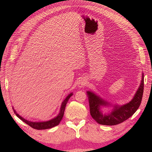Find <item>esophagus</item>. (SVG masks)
Returning <instances> with one entry per match:
<instances>
[{"mask_svg":"<svg viewBox=\"0 0 152 152\" xmlns=\"http://www.w3.org/2000/svg\"><path fill=\"white\" fill-rule=\"evenodd\" d=\"M86 86V81L84 79L80 80L79 82V84H78V86H79L80 88H81V87H83Z\"/></svg>","mask_w":152,"mask_h":152,"instance_id":"1","label":"esophagus"}]
</instances>
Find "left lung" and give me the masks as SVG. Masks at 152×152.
<instances>
[{"mask_svg":"<svg viewBox=\"0 0 152 152\" xmlns=\"http://www.w3.org/2000/svg\"><path fill=\"white\" fill-rule=\"evenodd\" d=\"M142 76L141 84L133 99L129 103L121 107L117 105L114 106L112 112L107 115H103L99 110L100 106L107 104V102H104L92 92L87 91L90 113L94 120L102 125L114 126L121 124L131 117L138 109L141 103L144 90V75L142 74Z\"/></svg>","mask_w":152,"mask_h":152,"instance_id":"1","label":"left lung"}]
</instances>
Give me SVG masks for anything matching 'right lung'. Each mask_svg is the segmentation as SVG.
Returning a JSON list of instances; mask_svg holds the SVG:
<instances>
[{"label":"right lung","instance_id":"obj_1","mask_svg":"<svg viewBox=\"0 0 152 152\" xmlns=\"http://www.w3.org/2000/svg\"><path fill=\"white\" fill-rule=\"evenodd\" d=\"M72 96V93L69 94L67 97L66 98V99L63 101L62 104H61V107L60 108V112L58 114V115L52 120H50L49 121H47V122H30L28 121L25 120V118H23V117H21L20 115H18L15 110H14L15 112V113H16V116L19 118L22 121H23L24 122H25L26 124H28V126H30L31 127L37 130H41V129H50L52 128L53 127H55L58 126V124L60 123L61 121L62 120L63 117L64 115V112H65V107L66 103L68 102V99H70V98ZM14 110V109H13Z\"/></svg>","mask_w":152,"mask_h":152}]
</instances>
